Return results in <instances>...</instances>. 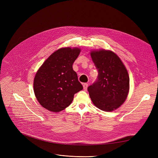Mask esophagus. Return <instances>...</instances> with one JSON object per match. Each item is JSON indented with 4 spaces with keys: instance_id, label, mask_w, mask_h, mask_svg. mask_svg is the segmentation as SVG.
<instances>
[{
    "instance_id": "esophagus-1",
    "label": "esophagus",
    "mask_w": 158,
    "mask_h": 158,
    "mask_svg": "<svg viewBox=\"0 0 158 158\" xmlns=\"http://www.w3.org/2000/svg\"><path fill=\"white\" fill-rule=\"evenodd\" d=\"M88 86V85L87 83H84V84H83V88H84V89H85V91L87 90Z\"/></svg>"
}]
</instances>
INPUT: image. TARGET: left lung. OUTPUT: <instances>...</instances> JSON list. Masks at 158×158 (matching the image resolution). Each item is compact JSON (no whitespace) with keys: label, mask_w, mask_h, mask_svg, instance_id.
I'll return each instance as SVG.
<instances>
[{"label":"left lung","mask_w":158,"mask_h":158,"mask_svg":"<svg viewBox=\"0 0 158 158\" xmlns=\"http://www.w3.org/2000/svg\"><path fill=\"white\" fill-rule=\"evenodd\" d=\"M98 77L88 88L94 105L104 111L117 110L127 98L129 90L127 70L120 57L108 50L91 51Z\"/></svg>","instance_id":"1"}]
</instances>
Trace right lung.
I'll return each instance as SVG.
<instances>
[{"label": "right lung", "instance_id": "1", "mask_svg": "<svg viewBox=\"0 0 158 158\" xmlns=\"http://www.w3.org/2000/svg\"><path fill=\"white\" fill-rule=\"evenodd\" d=\"M79 48L65 47L50 56L37 71L33 82L39 103L52 112H60L72 103L74 94L82 90L72 64L79 55Z\"/></svg>", "mask_w": 158, "mask_h": 158}]
</instances>
